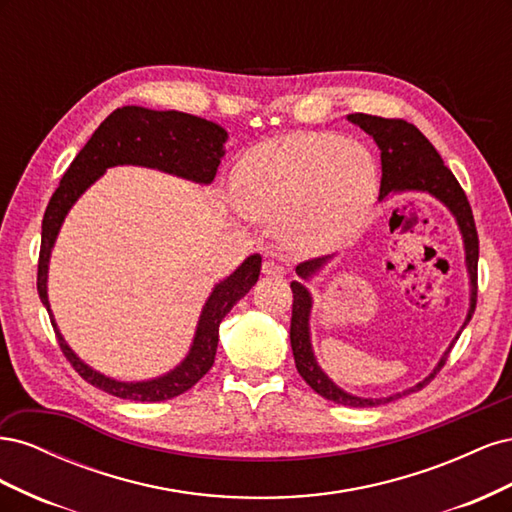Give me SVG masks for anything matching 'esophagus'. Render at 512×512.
<instances>
[{"mask_svg": "<svg viewBox=\"0 0 512 512\" xmlns=\"http://www.w3.org/2000/svg\"><path fill=\"white\" fill-rule=\"evenodd\" d=\"M262 273H265L267 277H284L286 269L280 265V262L265 260V262H262Z\"/></svg>", "mask_w": 512, "mask_h": 512, "instance_id": "1", "label": "esophagus"}]
</instances>
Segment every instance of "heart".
<instances>
[{"mask_svg":"<svg viewBox=\"0 0 512 512\" xmlns=\"http://www.w3.org/2000/svg\"><path fill=\"white\" fill-rule=\"evenodd\" d=\"M380 175L365 145L331 132H297L252 147L235 170L239 207L280 222L294 256H322L352 241L376 205Z\"/></svg>","mask_w":512,"mask_h":512,"instance_id":"obj_1","label":"heart"}]
</instances>
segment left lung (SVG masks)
Listing matches in <instances>:
<instances>
[{
    "mask_svg": "<svg viewBox=\"0 0 512 512\" xmlns=\"http://www.w3.org/2000/svg\"><path fill=\"white\" fill-rule=\"evenodd\" d=\"M348 121L354 126H359L363 132H367L374 138L378 149H380V162H382V179H380V203L389 198L391 194H404V192H423L429 194L453 213V218L459 226L461 239H463V250H466V269L470 277V307L468 316L463 320V327L455 335L451 346L446 348L438 365L433 367L431 374L423 378L412 389H406L404 393H395L389 397H359L346 393L339 386L324 374L322 367L318 365L314 350H312V333H309V316H312V294L301 284L292 282V320H290V346L294 354V363H297V371L301 378L312 386V389L322 395L324 399L335 401L339 406H350V408H371L380 404H389V401L414 393L438 374L442 365L448 359V352L455 346L461 331L466 329V324L472 320V314L476 309V267H478V235H476V224L474 215L468 203L466 192L461 190L459 181L455 175L448 170L423 132L418 130L412 123L404 119H384L376 115H365V113H352L348 115ZM333 256L305 260L297 267V275L301 280H312V277L327 265Z\"/></svg>",
    "mask_w": 512,
    "mask_h": 512,
    "instance_id": "8db88e82",
    "label": "left lung"
}]
</instances>
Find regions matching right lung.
<instances>
[{
	"mask_svg": "<svg viewBox=\"0 0 512 512\" xmlns=\"http://www.w3.org/2000/svg\"><path fill=\"white\" fill-rule=\"evenodd\" d=\"M226 141L228 132L218 123L203 117L179 111H151L145 106H123L108 115L100 123V128L91 134L87 145L72 160L70 168L59 181V188L51 196L42 220L38 294L51 316L61 352L66 354V359L79 371L81 378L94 384L96 389L132 401H164L192 389L215 361V350H218L220 342V322L232 305L245 297L258 282L262 258L260 254L247 256L226 280L213 286L209 299L203 305V312H200L190 352L175 369L151 380L121 382L100 374L81 361L55 324L46 282H49L51 252L61 224L89 185H94L106 173V168L113 166L130 164L156 168L168 175L209 185L226 153Z\"/></svg>",
	"mask_w": 512,
	"mask_h": 512,
	"instance_id": "right-lung-1",
	"label": "right lung"
}]
</instances>
